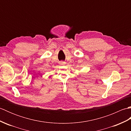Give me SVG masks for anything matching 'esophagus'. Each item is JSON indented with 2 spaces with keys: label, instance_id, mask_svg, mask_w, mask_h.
Wrapping results in <instances>:
<instances>
[{
  "label": "esophagus",
  "instance_id": "34e87169",
  "mask_svg": "<svg viewBox=\"0 0 131 131\" xmlns=\"http://www.w3.org/2000/svg\"><path fill=\"white\" fill-rule=\"evenodd\" d=\"M65 63V62H63V61H61V62H60V65H64V64Z\"/></svg>",
  "mask_w": 131,
  "mask_h": 131
}]
</instances>
